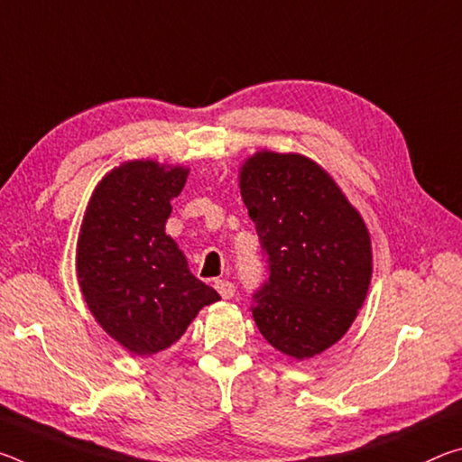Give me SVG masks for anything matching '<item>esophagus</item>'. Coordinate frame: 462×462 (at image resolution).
I'll return each mask as SVG.
<instances>
[{"instance_id": "34e87169", "label": "esophagus", "mask_w": 462, "mask_h": 462, "mask_svg": "<svg viewBox=\"0 0 462 462\" xmlns=\"http://www.w3.org/2000/svg\"><path fill=\"white\" fill-rule=\"evenodd\" d=\"M214 287L217 289V293H220L224 300H230V297H234V293H236V287H234L232 281H226V279H217Z\"/></svg>"}]
</instances>
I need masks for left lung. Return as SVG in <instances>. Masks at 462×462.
I'll return each instance as SVG.
<instances>
[{
  "label": "left lung",
  "mask_w": 462,
  "mask_h": 462,
  "mask_svg": "<svg viewBox=\"0 0 462 462\" xmlns=\"http://www.w3.org/2000/svg\"><path fill=\"white\" fill-rule=\"evenodd\" d=\"M269 277L253 318L281 353L310 358L348 330L371 283L363 217L326 171L306 156L256 152L240 173Z\"/></svg>",
  "instance_id": "8db88e82"
}]
</instances>
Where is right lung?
<instances>
[{"label": "right lung", "instance_id": "obj_1", "mask_svg": "<svg viewBox=\"0 0 462 462\" xmlns=\"http://www.w3.org/2000/svg\"><path fill=\"white\" fill-rule=\"evenodd\" d=\"M185 181L183 167L126 162L97 185L81 226L77 273L85 301L101 328L140 356L169 348L203 306L220 300L165 234L171 199Z\"/></svg>", "mask_w": 462, "mask_h": 462}]
</instances>
